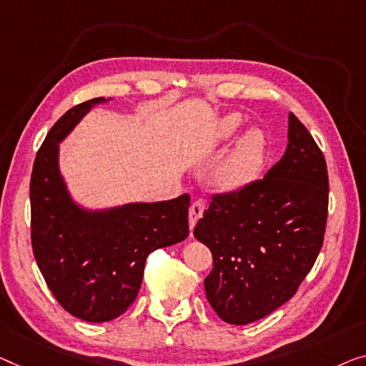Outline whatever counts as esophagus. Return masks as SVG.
Returning <instances> with one entry per match:
<instances>
[{
    "mask_svg": "<svg viewBox=\"0 0 366 366\" xmlns=\"http://www.w3.org/2000/svg\"><path fill=\"white\" fill-rule=\"evenodd\" d=\"M205 207H207V200L205 199H197L192 205H190V210H189L190 230H194L195 223H197L199 218H202V215H204Z\"/></svg>",
    "mask_w": 366,
    "mask_h": 366,
    "instance_id": "34e87169",
    "label": "esophagus"
}]
</instances>
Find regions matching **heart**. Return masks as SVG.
Segmentation results:
<instances>
[{"label": "heart", "mask_w": 366, "mask_h": 366, "mask_svg": "<svg viewBox=\"0 0 366 366\" xmlns=\"http://www.w3.org/2000/svg\"><path fill=\"white\" fill-rule=\"evenodd\" d=\"M239 117L232 114L223 122V134H230L238 128ZM263 136L258 131L249 133L238 148L233 151V154L223 162L217 172V181L220 182L223 187L235 189L239 185H244L252 181L259 171L261 157H263Z\"/></svg>", "instance_id": "b5f03b06"}]
</instances>
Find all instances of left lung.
I'll return each mask as SVG.
<instances>
[{"mask_svg":"<svg viewBox=\"0 0 366 366\" xmlns=\"http://www.w3.org/2000/svg\"><path fill=\"white\" fill-rule=\"evenodd\" d=\"M285 156L264 177L215 194L194 235L212 252L207 299L233 325L287 302L312 269L329 215V174L312 134L289 114Z\"/></svg>","mask_w":366,"mask_h":366,"instance_id":"8db88e82","label":"left lung"}]
</instances>
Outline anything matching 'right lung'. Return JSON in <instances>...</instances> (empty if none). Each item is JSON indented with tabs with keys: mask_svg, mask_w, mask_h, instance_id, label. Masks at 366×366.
Returning <instances> with one entry per match:
<instances>
[{
	"mask_svg": "<svg viewBox=\"0 0 366 366\" xmlns=\"http://www.w3.org/2000/svg\"><path fill=\"white\" fill-rule=\"evenodd\" d=\"M107 100L79 103L57 119L37 151L29 185L36 263L57 302L86 322H108L127 312L148 254L189 235V194L100 214L70 200L59 174L57 144L92 107Z\"/></svg>",
	"mask_w": 366,
	"mask_h": 366,
	"instance_id": "obj_1",
	"label": "right lung"
}]
</instances>
